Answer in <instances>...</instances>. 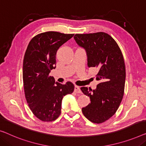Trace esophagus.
<instances>
[{"label":"esophagus","mask_w":146,"mask_h":146,"mask_svg":"<svg viewBox=\"0 0 146 146\" xmlns=\"http://www.w3.org/2000/svg\"><path fill=\"white\" fill-rule=\"evenodd\" d=\"M74 92L76 93H77V94H82V91L80 90V88L79 86H75Z\"/></svg>","instance_id":"1"}]
</instances>
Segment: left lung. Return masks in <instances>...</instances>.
Listing matches in <instances>:
<instances>
[{"mask_svg": "<svg viewBox=\"0 0 146 146\" xmlns=\"http://www.w3.org/2000/svg\"><path fill=\"white\" fill-rule=\"evenodd\" d=\"M76 42L86 50L88 66L98 68L96 90L82 87L91 103L82 108L84 115L94 123L106 121L115 115L124 96L126 69L123 55L111 35L104 32L76 34Z\"/></svg>", "mask_w": 146, "mask_h": 146, "instance_id": "obj_1", "label": "left lung"}]
</instances>
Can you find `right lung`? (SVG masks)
<instances>
[{
    "mask_svg": "<svg viewBox=\"0 0 146 146\" xmlns=\"http://www.w3.org/2000/svg\"><path fill=\"white\" fill-rule=\"evenodd\" d=\"M73 36L47 31L33 37L27 45L23 62L25 97L33 115L42 121L57 119L63 97L74 90L72 82L61 84L49 76L50 70L56 68L57 50Z\"/></svg>",
    "mask_w": 146,
    "mask_h": 146,
    "instance_id": "add662e5",
    "label": "right lung"
}]
</instances>
